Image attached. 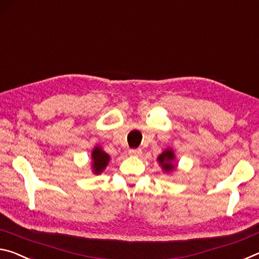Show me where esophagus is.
<instances>
[{
	"instance_id": "34e87169",
	"label": "esophagus",
	"mask_w": 259,
	"mask_h": 259,
	"mask_svg": "<svg viewBox=\"0 0 259 259\" xmlns=\"http://www.w3.org/2000/svg\"><path fill=\"white\" fill-rule=\"evenodd\" d=\"M128 154L131 156H135V157H137V156H140L142 154V151H141V149H130Z\"/></svg>"
}]
</instances>
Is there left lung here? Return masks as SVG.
Here are the masks:
<instances>
[{
  "mask_svg": "<svg viewBox=\"0 0 259 259\" xmlns=\"http://www.w3.org/2000/svg\"><path fill=\"white\" fill-rule=\"evenodd\" d=\"M175 159H176V156L172 149L164 150L157 158L159 165L162 166V168L165 172H171L172 169H175L176 165L173 163L175 162Z\"/></svg>",
  "mask_w": 259,
  "mask_h": 259,
  "instance_id": "1",
  "label": "left lung"
}]
</instances>
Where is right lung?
<instances>
[{
    "mask_svg": "<svg viewBox=\"0 0 259 259\" xmlns=\"http://www.w3.org/2000/svg\"><path fill=\"white\" fill-rule=\"evenodd\" d=\"M92 167L94 175H100L101 172L104 171V168L107 167V165L110 160V156L107 152L102 150V148L96 146L92 151Z\"/></svg>",
    "mask_w": 259,
    "mask_h": 259,
    "instance_id": "right-lung-1",
    "label": "right lung"
}]
</instances>
